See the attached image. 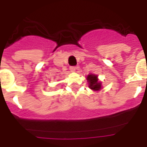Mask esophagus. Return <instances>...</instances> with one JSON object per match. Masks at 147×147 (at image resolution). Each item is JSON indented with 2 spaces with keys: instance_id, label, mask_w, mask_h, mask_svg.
<instances>
[{
  "instance_id": "34e87169",
  "label": "esophagus",
  "mask_w": 147,
  "mask_h": 147,
  "mask_svg": "<svg viewBox=\"0 0 147 147\" xmlns=\"http://www.w3.org/2000/svg\"><path fill=\"white\" fill-rule=\"evenodd\" d=\"M77 69H78L77 66H71V67H70V70H71L72 72H75Z\"/></svg>"
}]
</instances>
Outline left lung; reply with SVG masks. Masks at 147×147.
Instances as JSON below:
<instances>
[{
  "instance_id": "8db88e82",
  "label": "left lung",
  "mask_w": 147,
  "mask_h": 147,
  "mask_svg": "<svg viewBox=\"0 0 147 147\" xmlns=\"http://www.w3.org/2000/svg\"><path fill=\"white\" fill-rule=\"evenodd\" d=\"M87 80L89 82V87L90 89L93 90H98L101 89L102 85L99 82H98V79H97V76L96 75H88Z\"/></svg>"
}]
</instances>
